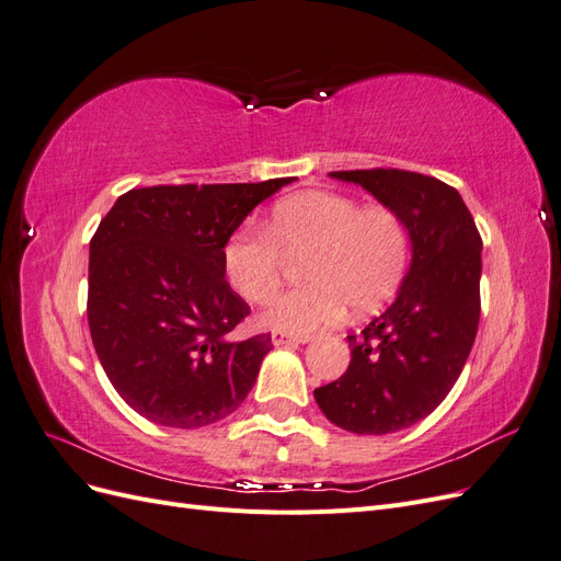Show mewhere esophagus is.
Here are the masks:
<instances>
[{"mask_svg": "<svg viewBox=\"0 0 561 561\" xmlns=\"http://www.w3.org/2000/svg\"><path fill=\"white\" fill-rule=\"evenodd\" d=\"M307 342H311L309 334H290L283 330L271 332V344L274 346H297V344H307Z\"/></svg>", "mask_w": 561, "mask_h": 561, "instance_id": "obj_1", "label": "esophagus"}]
</instances>
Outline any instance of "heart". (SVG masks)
Returning a JSON list of instances; mask_svg holds the SVG:
<instances>
[{
  "instance_id": "heart-1",
  "label": "heart",
  "mask_w": 561,
  "mask_h": 561,
  "mask_svg": "<svg viewBox=\"0 0 561 561\" xmlns=\"http://www.w3.org/2000/svg\"><path fill=\"white\" fill-rule=\"evenodd\" d=\"M301 290L268 304L260 322L271 330L309 334L346 313L379 309L410 266V231L386 206H367L334 192H304L280 201L268 229L241 227L222 248L231 290L250 304L274 297L285 254H307Z\"/></svg>"
}]
</instances>
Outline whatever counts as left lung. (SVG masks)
Masks as SVG:
<instances>
[{
	"instance_id": "obj_1",
	"label": "left lung",
	"mask_w": 561,
	"mask_h": 561,
	"mask_svg": "<svg viewBox=\"0 0 561 561\" xmlns=\"http://www.w3.org/2000/svg\"><path fill=\"white\" fill-rule=\"evenodd\" d=\"M330 178L360 184L402 217L412 262L396 301L346 336L348 369L313 398L348 433H398L447 398L468 360L480 322L482 239L461 194L435 178L396 168Z\"/></svg>"
}]
</instances>
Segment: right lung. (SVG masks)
<instances>
[{"mask_svg":"<svg viewBox=\"0 0 561 561\" xmlns=\"http://www.w3.org/2000/svg\"><path fill=\"white\" fill-rule=\"evenodd\" d=\"M295 178L159 184L118 196L89 250V328L116 393L140 416L192 431L248 398L271 334L236 342L250 313L222 271L243 219Z\"/></svg>","mask_w":561,"mask_h":561,"instance_id":"add662e5","label":"right lung"}]
</instances>
